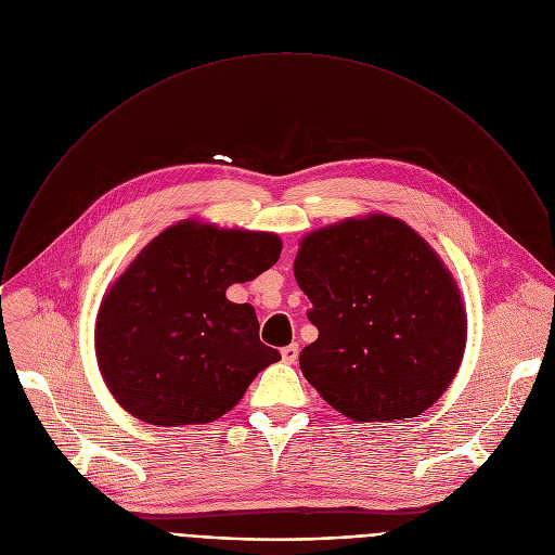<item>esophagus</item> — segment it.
<instances>
[{
  "instance_id": "esophagus-1",
  "label": "esophagus",
  "mask_w": 555,
  "mask_h": 555,
  "mask_svg": "<svg viewBox=\"0 0 555 555\" xmlns=\"http://www.w3.org/2000/svg\"><path fill=\"white\" fill-rule=\"evenodd\" d=\"M281 358L285 364H294L298 358V345H287L281 349Z\"/></svg>"
}]
</instances>
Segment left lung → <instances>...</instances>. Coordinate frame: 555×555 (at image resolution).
<instances>
[{
    "label": "left lung",
    "mask_w": 555,
    "mask_h": 555,
    "mask_svg": "<svg viewBox=\"0 0 555 555\" xmlns=\"http://www.w3.org/2000/svg\"><path fill=\"white\" fill-rule=\"evenodd\" d=\"M294 276L315 343L300 371L356 422L411 420L454 379L465 347L459 289L433 248L386 215L347 219L300 242Z\"/></svg>",
    "instance_id": "1"
}]
</instances>
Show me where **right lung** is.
Instances as JSON below:
<instances>
[{"label": "right lung", "mask_w": 555, "mask_h": 555, "mask_svg": "<svg viewBox=\"0 0 555 555\" xmlns=\"http://www.w3.org/2000/svg\"><path fill=\"white\" fill-rule=\"evenodd\" d=\"M270 232L182 221L142 248L96 321L101 373L118 404L153 426L208 424L281 360L253 305L225 298L279 261Z\"/></svg>", "instance_id": "right-lung-1"}]
</instances>
